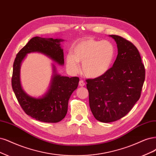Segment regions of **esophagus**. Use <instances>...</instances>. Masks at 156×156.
I'll list each match as a JSON object with an SVG mask.
<instances>
[{
  "instance_id": "obj_1",
  "label": "esophagus",
  "mask_w": 156,
  "mask_h": 156,
  "mask_svg": "<svg viewBox=\"0 0 156 156\" xmlns=\"http://www.w3.org/2000/svg\"><path fill=\"white\" fill-rule=\"evenodd\" d=\"M79 84L80 87H84V86L85 85V83L83 81V80H80L79 83Z\"/></svg>"
}]
</instances>
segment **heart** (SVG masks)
<instances>
[{
  "mask_svg": "<svg viewBox=\"0 0 156 156\" xmlns=\"http://www.w3.org/2000/svg\"><path fill=\"white\" fill-rule=\"evenodd\" d=\"M115 55V47L110 41L88 39L80 42L66 56V63L73 72L79 70V62H83V72L90 78L105 74L111 68Z\"/></svg>",
  "mask_w": 156,
  "mask_h": 156,
  "instance_id": "1",
  "label": "heart"
}]
</instances>
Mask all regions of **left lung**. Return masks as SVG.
<instances>
[{"label": "left lung", "instance_id": "left-lung-1", "mask_svg": "<svg viewBox=\"0 0 156 156\" xmlns=\"http://www.w3.org/2000/svg\"><path fill=\"white\" fill-rule=\"evenodd\" d=\"M118 54L113 66L102 76L87 79L91 111L97 120L115 121L125 116L139 99L145 69L137 48L122 37L110 35Z\"/></svg>", "mask_w": 156, "mask_h": 156}]
</instances>
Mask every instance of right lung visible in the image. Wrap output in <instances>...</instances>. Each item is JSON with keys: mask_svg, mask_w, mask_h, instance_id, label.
Wrapping results in <instances>:
<instances>
[{"mask_svg": "<svg viewBox=\"0 0 156 156\" xmlns=\"http://www.w3.org/2000/svg\"><path fill=\"white\" fill-rule=\"evenodd\" d=\"M62 39H46L35 37L30 40L17 53L13 63L12 85L21 108L27 115L45 122H57L63 119L68 111V101L79 81L77 77L61 76L56 73L53 66V76L50 88L40 98L26 94L21 87L20 69L22 61L31 52H39L51 58L60 65L64 64V53L61 48Z\"/></svg>", "mask_w": 156, "mask_h": 156, "instance_id": "1", "label": "right lung"}]
</instances>
